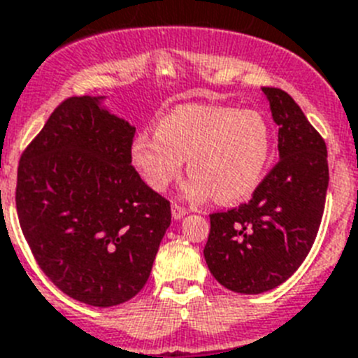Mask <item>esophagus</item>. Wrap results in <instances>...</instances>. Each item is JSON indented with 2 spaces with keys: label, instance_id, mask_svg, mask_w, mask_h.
<instances>
[{
  "label": "esophagus",
  "instance_id": "34e87169",
  "mask_svg": "<svg viewBox=\"0 0 358 358\" xmlns=\"http://www.w3.org/2000/svg\"><path fill=\"white\" fill-rule=\"evenodd\" d=\"M186 213H188V211H186V208H181L179 204L172 202V217L176 218V220H181Z\"/></svg>",
  "mask_w": 358,
  "mask_h": 358
}]
</instances>
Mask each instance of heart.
I'll return each mask as SVG.
<instances>
[{
    "mask_svg": "<svg viewBox=\"0 0 358 358\" xmlns=\"http://www.w3.org/2000/svg\"><path fill=\"white\" fill-rule=\"evenodd\" d=\"M273 154V132L256 109L215 103L177 106L156 123V134L134 136L131 163L145 185L166 192L188 159L185 195L233 204L251 197Z\"/></svg>",
    "mask_w": 358,
    "mask_h": 358,
    "instance_id": "b5f03b06",
    "label": "heart"
}]
</instances>
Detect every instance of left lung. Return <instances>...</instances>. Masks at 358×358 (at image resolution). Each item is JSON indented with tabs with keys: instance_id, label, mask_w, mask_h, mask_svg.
Here are the masks:
<instances>
[{
	"instance_id": "obj_1",
	"label": "left lung",
	"mask_w": 358,
	"mask_h": 358,
	"mask_svg": "<svg viewBox=\"0 0 358 358\" xmlns=\"http://www.w3.org/2000/svg\"><path fill=\"white\" fill-rule=\"evenodd\" d=\"M280 161L248 204L210 215L204 258L215 280L240 294L276 289L305 262L328 189L327 145L289 93L264 87Z\"/></svg>"
}]
</instances>
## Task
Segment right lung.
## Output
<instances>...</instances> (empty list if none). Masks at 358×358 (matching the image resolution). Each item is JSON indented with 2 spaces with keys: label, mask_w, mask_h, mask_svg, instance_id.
I'll return each mask as SVG.
<instances>
[{
  "label": "right lung",
  "mask_w": 358,
  "mask_h": 358,
  "mask_svg": "<svg viewBox=\"0 0 358 358\" xmlns=\"http://www.w3.org/2000/svg\"><path fill=\"white\" fill-rule=\"evenodd\" d=\"M134 132L106 96H71L19 161L15 208L31 255L85 305L116 306L140 292L172 220L170 202L131 164Z\"/></svg>",
  "instance_id": "add662e5"
}]
</instances>
